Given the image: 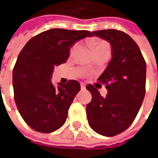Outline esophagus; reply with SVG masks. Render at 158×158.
<instances>
[{"label": "esophagus", "instance_id": "1", "mask_svg": "<svg viewBox=\"0 0 158 158\" xmlns=\"http://www.w3.org/2000/svg\"><path fill=\"white\" fill-rule=\"evenodd\" d=\"M80 87H81V89H86V85L84 83H81L80 84Z\"/></svg>", "mask_w": 158, "mask_h": 158}]
</instances>
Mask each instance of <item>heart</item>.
<instances>
[{"mask_svg":"<svg viewBox=\"0 0 158 158\" xmlns=\"http://www.w3.org/2000/svg\"><path fill=\"white\" fill-rule=\"evenodd\" d=\"M79 48V45L78 43L75 44V45H73L72 48H70V52H69L70 56H74L76 54V52L78 51ZM92 48H94L95 51L98 50V49H101V48H108V49H110L109 48V45L106 42H104V41H99V40H93L92 41Z\"/></svg>","mask_w":158,"mask_h":158,"instance_id":"obj_1","label":"heart"}]
</instances>
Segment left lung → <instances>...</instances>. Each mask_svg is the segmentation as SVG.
Segmentation results:
<instances>
[{"instance_id":"8db88e82","label":"left lung","mask_w":158,"mask_h":158,"mask_svg":"<svg viewBox=\"0 0 158 158\" xmlns=\"http://www.w3.org/2000/svg\"><path fill=\"white\" fill-rule=\"evenodd\" d=\"M92 35L109 41L112 57L98 80L108 90L103 98L91 84L87 89L92 100L87 104L90 128L104 136L125 131L135 121L145 94L146 64L137 44L124 32L108 29Z\"/></svg>"}]
</instances>
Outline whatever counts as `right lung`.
I'll use <instances>...</instances> for the list:
<instances>
[{"mask_svg": "<svg viewBox=\"0 0 158 158\" xmlns=\"http://www.w3.org/2000/svg\"><path fill=\"white\" fill-rule=\"evenodd\" d=\"M87 36L92 33L54 28L32 37L20 52L13 70L15 101L35 131L48 134L65 123L80 84L72 79L54 85L50 79L55 67L66 63L69 48Z\"/></svg>", "mask_w": 158, "mask_h": 158, "instance_id": "obj_1", "label": "right lung"}]
</instances>
